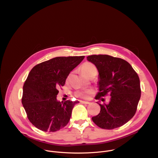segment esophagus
Here are the masks:
<instances>
[{
    "label": "esophagus",
    "instance_id": "34e87169",
    "mask_svg": "<svg viewBox=\"0 0 158 158\" xmlns=\"http://www.w3.org/2000/svg\"><path fill=\"white\" fill-rule=\"evenodd\" d=\"M80 102H81V103H82V104H90L89 102L84 101H80Z\"/></svg>",
    "mask_w": 158,
    "mask_h": 158
}]
</instances>
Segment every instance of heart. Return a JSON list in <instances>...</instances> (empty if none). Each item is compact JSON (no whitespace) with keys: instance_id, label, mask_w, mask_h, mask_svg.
<instances>
[{"instance_id":"obj_1","label":"heart","mask_w":158,"mask_h":158,"mask_svg":"<svg viewBox=\"0 0 158 158\" xmlns=\"http://www.w3.org/2000/svg\"><path fill=\"white\" fill-rule=\"evenodd\" d=\"M81 70L82 73L87 77L91 75L97 74V68L91 62H85L81 66ZM69 76L67 78L68 80ZM93 92L91 89H79L75 92V95L76 97L82 99H86L88 98L89 95Z\"/></svg>"}]
</instances>
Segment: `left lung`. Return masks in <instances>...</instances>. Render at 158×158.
<instances>
[{
    "label": "left lung",
    "mask_w": 158,
    "mask_h": 158,
    "mask_svg": "<svg viewBox=\"0 0 158 158\" xmlns=\"http://www.w3.org/2000/svg\"><path fill=\"white\" fill-rule=\"evenodd\" d=\"M87 59L99 71V92L96 99L102 102L99 114L92 120L104 129L123 126L134 116L141 98L138 74L129 62L119 57L100 54L87 56ZM108 95L110 101L105 103L103 97Z\"/></svg>",
    "instance_id": "1"
}]
</instances>
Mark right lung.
I'll use <instances>...</instances> for the list:
<instances>
[{
    "mask_svg": "<svg viewBox=\"0 0 158 158\" xmlns=\"http://www.w3.org/2000/svg\"><path fill=\"white\" fill-rule=\"evenodd\" d=\"M84 56L57 57L35 65L23 86L22 103L29 121L44 132H56L69 123L78 101H57L58 89Z\"/></svg>",
    "mask_w": 158,
    "mask_h": 158,
    "instance_id": "1",
    "label": "right lung"
}]
</instances>
